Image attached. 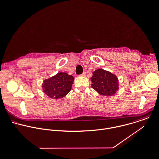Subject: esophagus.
I'll return each instance as SVG.
<instances>
[{
    "instance_id": "34e87169",
    "label": "esophagus",
    "mask_w": 159,
    "mask_h": 159,
    "mask_svg": "<svg viewBox=\"0 0 159 159\" xmlns=\"http://www.w3.org/2000/svg\"><path fill=\"white\" fill-rule=\"evenodd\" d=\"M86 74H86V72H83L80 75H81V76L84 77V76H85V75H86Z\"/></svg>"
}]
</instances>
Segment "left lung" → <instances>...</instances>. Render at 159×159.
<instances>
[{
	"instance_id": "obj_1",
	"label": "left lung",
	"mask_w": 159,
	"mask_h": 159,
	"mask_svg": "<svg viewBox=\"0 0 159 159\" xmlns=\"http://www.w3.org/2000/svg\"><path fill=\"white\" fill-rule=\"evenodd\" d=\"M92 74V87L100 95L112 96L118 91L119 79L115 74L102 69H96Z\"/></svg>"
}]
</instances>
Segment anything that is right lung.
Returning a JSON list of instances; mask_svg holds the SVG:
<instances>
[{"mask_svg":"<svg viewBox=\"0 0 159 159\" xmlns=\"http://www.w3.org/2000/svg\"><path fill=\"white\" fill-rule=\"evenodd\" d=\"M74 78L66 72H58L56 75L43 80V92L54 99L63 98L72 89Z\"/></svg>","mask_w":159,"mask_h":159,"instance_id":"1","label":"right lung"}]
</instances>
